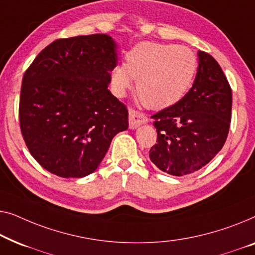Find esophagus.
I'll use <instances>...</instances> for the list:
<instances>
[{
  "instance_id": "34e87169",
  "label": "esophagus",
  "mask_w": 255,
  "mask_h": 255,
  "mask_svg": "<svg viewBox=\"0 0 255 255\" xmlns=\"http://www.w3.org/2000/svg\"><path fill=\"white\" fill-rule=\"evenodd\" d=\"M146 123H148V118L145 114L135 110H129V128L136 129Z\"/></svg>"
}]
</instances>
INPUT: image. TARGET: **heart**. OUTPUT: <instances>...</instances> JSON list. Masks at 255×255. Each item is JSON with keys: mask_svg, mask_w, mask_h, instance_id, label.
<instances>
[{"mask_svg": "<svg viewBox=\"0 0 255 255\" xmlns=\"http://www.w3.org/2000/svg\"><path fill=\"white\" fill-rule=\"evenodd\" d=\"M198 71V57L180 45L142 41L126 54V63L110 74L111 87L124 97L136 81V92L146 106L164 110L184 98Z\"/></svg>", "mask_w": 255, "mask_h": 255, "instance_id": "obj_1", "label": "heart"}]
</instances>
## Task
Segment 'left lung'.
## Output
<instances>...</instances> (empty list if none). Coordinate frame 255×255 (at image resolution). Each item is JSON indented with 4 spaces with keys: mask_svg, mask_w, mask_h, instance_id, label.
<instances>
[{
    "mask_svg": "<svg viewBox=\"0 0 255 255\" xmlns=\"http://www.w3.org/2000/svg\"><path fill=\"white\" fill-rule=\"evenodd\" d=\"M194 83L173 106L153 114L157 143L150 160L171 175H186L202 168L227 141L231 121L232 91L210 54L199 51Z\"/></svg>",
    "mask_w": 255,
    "mask_h": 255,
    "instance_id": "1",
    "label": "left lung"
}]
</instances>
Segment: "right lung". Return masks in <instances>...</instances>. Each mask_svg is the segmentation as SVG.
<instances>
[{
	"mask_svg": "<svg viewBox=\"0 0 255 255\" xmlns=\"http://www.w3.org/2000/svg\"><path fill=\"white\" fill-rule=\"evenodd\" d=\"M117 64V42L91 34L57 39L25 71L20 130L45 170L62 178L89 175L114 136L128 129L126 106L107 89Z\"/></svg>",
	"mask_w": 255,
	"mask_h": 255,
	"instance_id": "right-lung-1",
	"label": "right lung"
}]
</instances>
